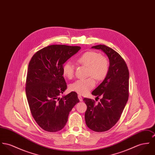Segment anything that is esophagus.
Segmentation results:
<instances>
[{
	"mask_svg": "<svg viewBox=\"0 0 155 155\" xmlns=\"http://www.w3.org/2000/svg\"><path fill=\"white\" fill-rule=\"evenodd\" d=\"M78 99L80 100V101H83V97L80 95H78Z\"/></svg>",
	"mask_w": 155,
	"mask_h": 155,
	"instance_id": "obj_1",
	"label": "esophagus"
}]
</instances>
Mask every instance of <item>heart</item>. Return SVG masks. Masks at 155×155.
Instances as JSON below:
<instances>
[{
    "label": "heart",
    "mask_w": 155,
    "mask_h": 155,
    "mask_svg": "<svg viewBox=\"0 0 155 155\" xmlns=\"http://www.w3.org/2000/svg\"><path fill=\"white\" fill-rule=\"evenodd\" d=\"M77 62L88 68L87 75L91 77L77 80L71 84L70 89L79 94H85L94 87L95 82L94 78L101 81L106 78L109 70V62L105 57L94 51L85 52ZM62 72L65 77L69 79L72 78L75 72L74 64L70 61L66 62L63 66Z\"/></svg>",
    "instance_id": "heart-1"
}]
</instances>
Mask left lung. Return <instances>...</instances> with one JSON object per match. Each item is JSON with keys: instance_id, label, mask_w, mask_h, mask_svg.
Returning <instances> with one entry per match:
<instances>
[{"instance_id": "obj_1", "label": "left lung", "mask_w": 155, "mask_h": 155, "mask_svg": "<svg viewBox=\"0 0 155 155\" xmlns=\"http://www.w3.org/2000/svg\"><path fill=\"white\" fill-rule=\"evenodd\" d=\"M91 48L101 49L109 60L107 76L95 90L93 95L100 101L95 104L93 100L85 98L87 105L85 120L87 127L97 132L107 131L113 127L120 118L129 98V72L125 61L112 48L98 45Z\"/></svg>"}]
</instances>
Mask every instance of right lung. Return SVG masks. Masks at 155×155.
<instances>
[{
	"label": "right lung",
	"instance_id": "right-lung-1",
	"mask_svg": "<svg viewBox=\"0 0 155 155\" xmlns=\"http://www.w3.org/2000/svg\"><path fill=\"white\" fill-rule=\"evenodd\" d=\"M80 47L52 45L34 55L28 65L26 94L31 114L44 130L56 132L65 126L72 108L80 100L75 92L60 98L67 89L63 65Z\"/></svg>",
	"mask_w": 155,
	"mask_h": 155
}]
</instances>
